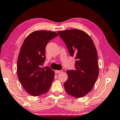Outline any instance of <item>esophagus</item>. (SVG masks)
Masks as SVG:
<instances>
[{
    "label": "esophagus",
    "mask_w": 120,
    "mask_h": 120,
    "mask_svg": "<svg viewBox=\"0 0 120 120\" xmlns=\"http://www.w3.org/2000/svg\"><path fill=\"white\" fill-rule=\"evenodd\" d=\"M56 73H57V74H59V73H61L62 72H63V71L62 70H56L55 71Z\"/></svg>",
    "instance_id": "esophagus-1"
}]
</instances>
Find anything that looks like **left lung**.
Listing matches in <instances>:
<instances>
[{
  "label": "left lung",
  "instance_id": "left-lung-1",
  "mask_svg": "<svg viewBox=\"0 0 120 120\" xmlns=\"http://www.w3.org/2000/svg\"><path fill=\"white\" fill-rule=\"evenodd\" d=\"M71 56L76 61L74 70L67 71L68 79L64 87L69 95L79 98L91 91L98 76V53L90 36L81 30L58 31Z\"/></svg>",
  "mask_w": 120,
  "mask_h": 120
}]
</instances>
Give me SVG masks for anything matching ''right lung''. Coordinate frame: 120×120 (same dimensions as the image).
<instances>
[{"mask_svg": "<svg viewBox=\"0 0 120 120\" xmlns=\"http://www.w3.org/2000/svg\"><path fill=\"white\" fill-rule=\"evenodd\" d=\"M57 36L53 31L37 30L30 34L22 46L17 65L18 78L26 91L31 95L45 93L51 86L54 72L49 67L41 66L45 61L46 45Z\"/></svg>", "mask_w": 120, "mask_h": 120, "instance_id": "right-lung-1", "label": "right lung"}]
</instances>
